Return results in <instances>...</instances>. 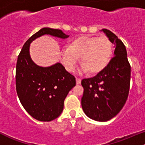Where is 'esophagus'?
Returning <instances> with one entry per match:
<instances>
[{"label":"esophagus","mask_w":145,"mask_h":145,"mask_svg":"<svg viewBox=\"0 0 145 145\" xmlns=\"http://www.w3.org/2000/svg\"><path fill=\"white\" fill-rule=\"evenodd\" d=\"M76 84L78 85V84H80V83H81V78H78V77H76Z\"/></svg>","instance_id":"obj_1"}]
</instances>
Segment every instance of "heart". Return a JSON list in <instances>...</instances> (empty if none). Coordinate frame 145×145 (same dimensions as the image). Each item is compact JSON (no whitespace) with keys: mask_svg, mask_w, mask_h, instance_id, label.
Segmentation results:
<instances>
[{"mask_svg":"<svg viewBox=\"0 0 145 145\" xmlns=\"http://www.w3.org/2000/svg\"><path fill=\"white\" fill-rule=\"evenodd\" d=\"M113 52V44L106 36H81L73 39L61 51L60 59L66 69L73 71L80 61L82 71L96 74L105 69Z\"/></svg>","mask_w":145,"mask_h":145,"instance_id":"obj_1","label":"heart"}]
</instances>
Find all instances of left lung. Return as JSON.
I'll use <instances>...</instances> for the list:
<instances>
[{
    "instance_id": "left-lung-1",
    "label": "left lung",
    "mask_w": 145,
    "mask_h": 145,
    "mask_svg": "<svg viewBox=\"0 0 145 145\" xmlns=\"http://www.w3.org/2000/svg\"><path fill=\"white\" fill-rule=\"evenodd\" d=\"M102 31L116 46L114 57L97 75L82 80L84 91L81 106L89 118L107 121L119 113L128 99L131 65L123 42L111 31L106 29Z\"/></svg>"
}]
</instances>
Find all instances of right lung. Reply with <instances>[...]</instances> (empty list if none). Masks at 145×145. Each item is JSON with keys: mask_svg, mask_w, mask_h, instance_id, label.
I'll list each match as a JSON object with an SVG mask.
<instances>
[{"mask_svg": "<svg viewBox=\"0 0 145 145\" xmlns=\"http://www.w3.org/2000/svg\"><path fill=\"white\" fill-rule=\"evenodd\" d=\"M45 34L60 39L69 37L59 29L43 28L24 43L16 65V90L20 102L32 117L40 121L57 118L63 111L69 92L76 86L75 77L67 72L62 64L42 67L32 61L30 43Z\"/></svg>", "mask_w": 145, "mask_h": 145, "instance_id": "1", "label": "right lung"}]
</instances>
